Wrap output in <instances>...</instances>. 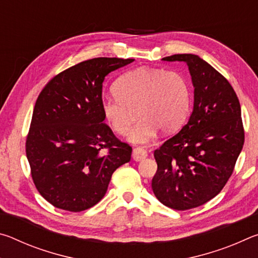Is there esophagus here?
I'll return each instance as SVG.
<instances>
[{"label":"esophagus","mask_w":258,"mask_h":258,"mask_svg":"<svg viewBox=\"0 0 258 258\" xmlns=\"http://www.w3.org/2000/svg\"><path fill=\"white\" fill-rule=\"evenodd\" d=\"M148 156V152L146 149H143V148H135V149L133 150V159L135 161H141L146 158V157Z\"/></svg>","instance_id":"1"}]
</instances>
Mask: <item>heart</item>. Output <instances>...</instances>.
Returning a JSON list of instances; mask_svg holds the SVG:
<instances>
[{"label":"heart","instance_id":"b5f03b06","mask_svg":"<svg viewBox=\"0 0 258 258\" xmlns=\"http://www.w3.org/2000/svg\"><path fill=\"white\" fill-rule=\"evenodd\" d=\"M116 98L104 99L101 110L104 120L117 134L128 133L133 143H148L160 128L176 130L185 119L190 104V90L178 72L141 67L121 75L113 84ZM138 113L137 114L136 112Z\"/></svg>","mask_w":258,"mask_h":258}]
</instances>
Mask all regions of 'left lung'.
<instances>
[{
	"label": "left lung",
	"instance_id": "8db88e82",
	"mask_svg": "<svg viewBox=\"0 0 258 258\" xmlns=\"http://www.w3.org/2000/svg\"><path fill=\"white\" fill-rule=\"evenodd\" d=\"M163 60L187 64L195 101L187 123L155 150L158 168L151 186L165 206L186 211L213 199L232 175L244 142L241 108L228 80L198 55Z\"/></svg>",
	"mask_w": 258,
	"mask_h": 258
}]
</instances>
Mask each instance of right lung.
Instances as JSON below:
<instances>
[{
  "label": "right lung",
  "mask_w": 258,
  "mask_h": 258,
  "mask_svg": "<svg viewBox=\"0 0 258 258\" xmlns=\"http://www.w3.org/2000/svg\"><path fill=\"white\" fill-rule=\"evenodd\" d=\"M134 59L94 58L58 74L35 103L26 139L34 184L54 207L89 209L106 195L112 173L132 147L103 123L102 83Z\"/></svg>",
  "instance_id": "add662e5"
}]
</instances>
